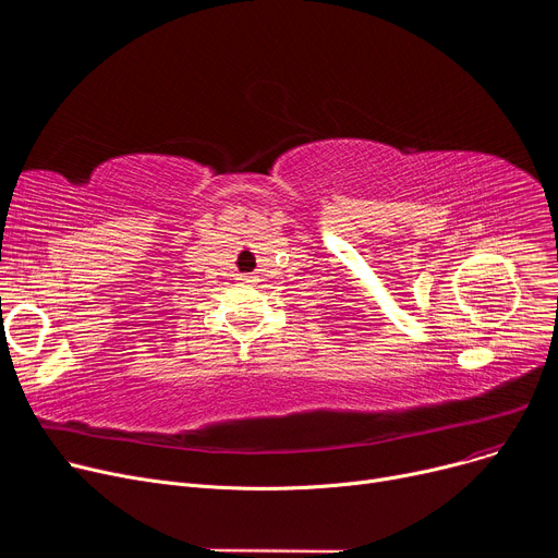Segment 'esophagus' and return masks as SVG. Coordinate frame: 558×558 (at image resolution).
I'll list each match as a JSON object with an SVG mask.
<instances>
[{
    "instance_id": "1",
    "label": "esophagus",
    "mask_w": 558,
    "mask_h": 558,
    "mask_svg": "<svg viewBox=\"0 0 558 558\" xmlns=\"http://www.w3.org/2000/svg\"><path fill=\"white\" fill-rule=\"evenodd\" d=\"M250 279H252V277H247V275H243V277H241V281H245V283H247Z\"/></svg>"
}]
</instances>
